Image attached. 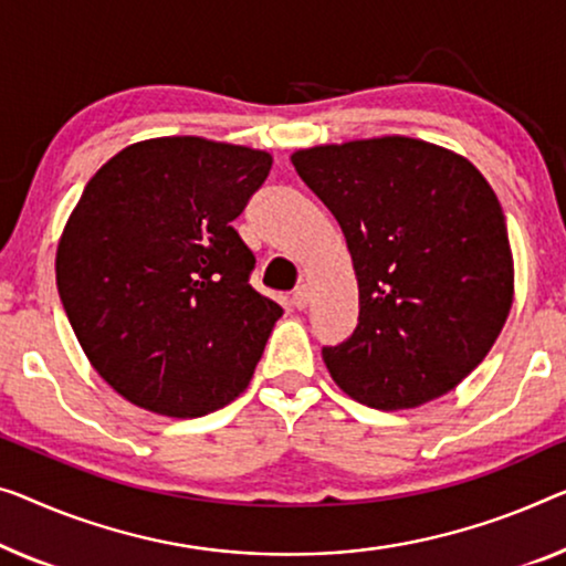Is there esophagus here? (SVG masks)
<instances>
[{"instance_id": "esophagus-1", "label": "esophagus", "mask_w": 566, "mask_h": 566, "mask_svg": "<svg viewBox=\"0 0 566 566\" xmlns=\"http://www.w3.org/2000/svg\"><path fill=\"white\" fill-rule=\"evenodd\" d=\"M292 305L297 310H305L310 305V286L307 284H300L297 290L292 294Z\"/></svg>"}]
</instances>
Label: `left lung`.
Returning a JSON list of instances; mask_svg holds the SVG:
<instances>
[{"label":"left lung","instance_id":"8db88e82","mask_svg":"<svg viewBox=\"0 0 566 566\" xmlns=\"http://www.w3.org/2000/svg\"><path fill=\"white\" fill-rule=\"evenodd\" d=\"M358 276V325L325 366L366 407L411 409L454 389L493 348L513 302L499 198L465 157L409 137L300 149Z\"/></svg>","mask_w":566,"mask_h":566}]
</instances>
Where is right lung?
Returning a JSON list of instances; mask_svg holds the SVG:
<instances>
[{"mask_svg":"<svg viewBox=\"0 0 566 566\" xmlns=\"http://www.w3.org/2000/svg\"><path fill=\"white\" fill-rule=\"evenodd\" d=\"M269 170L266 151L163 137L91 177L57 247V292L126 401L192 419L249 386L284 310L249 284L256 256L231 223Z\"/></svg>","mask_w":566,"mask_h":566,"instance_id":"add662e5","label":"right lung"}]
</instances>
